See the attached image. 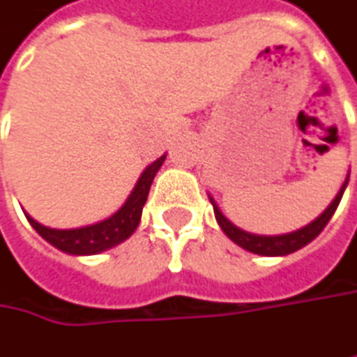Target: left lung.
Segmentation results:
<instances>
[{
    "mask_svg": "<svg viewBox=\"0 0 357 357\" xmlns=\"http://www.w3.org/2000/svg\"><path fill=\"white\" fill-rule=\"evenodd\" d=\"M345 185H347V179H345V183L341 185L340 194L335 196V200L327 206V211L323 212L319 218H314V220H312L310 225H307V227H303V229H298V231H292V233H286V235H253V233H247L243 229L235 227L222 212L218 211V206L212 202V198L211 202L212 206H214V216H216L220 229L225 231V235H227L231 241H235L239 247H243V249L251 251V253H257V255H288V253H294V251H298L301 247H305V245L310 243V241L327 227V222L331 220L333 212L337 211V206H340V200L341 196H343Z\"/></svg>",
    "mask_w": 357,
    "mask_h": 357,
    "instance_id": "1",
    "label": "left lung"
}]
</instances>
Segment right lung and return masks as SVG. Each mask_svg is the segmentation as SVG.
I'll return each mask as SVG.
<instances>
[{"instance_id":"1","label":"right lung","mask_w":357,"mask_h":357,"mask_svg":"<svg viewBox=\"0 0 357 357\" xmlns=\"http://www.w3.org/2000/svg\"><path fill=\"white\" fill-rule=\"evenodd\" d=\"M163 161H165V155H161L157 161H153L143 172V176L139 178L132 194L122 204V208L114 212L110 218H106L102 222L79 227V229H50V227L36 222L32 216H28V214L26 216L45 241H49L50 245H54L56 249H61L65 253H71V255L102 253L110 247L122 243L124 239H128L135 233V229L141 222V214H143V206H145L153 178L159 172V167L163 165Z\"/></svg>"}]
</instances>
